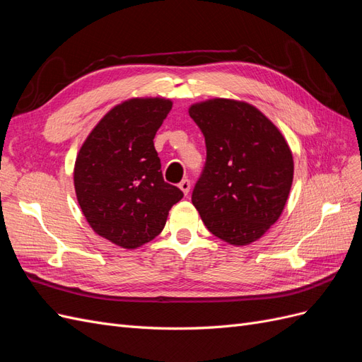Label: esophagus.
<instances>
[{
  "label": "esophagus",
  "mask_w": 362,
  "mask_h": 362,
  "mask_svg": "<svg viewBox=\"0 0 362 362\" xmlns=\"http://www.w3.org/2000/svg\"><path fill=\"white\" fill-rule=\"evenodd\" d=\"M180 189L182 190L184 194H189V192H190V180L184 178V180L180 182Z\"/></svg>",
  "instance_id": "1"
}]
</instances>
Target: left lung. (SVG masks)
<instances>
[{
	"label": "left lung",
	"instance_id": "left-lung-1",
	"mask_svg": "<svg viewBox=\"0 0 362 362\" xmlns=\"http://www.w3.org/2000/svg\"><path fill=\"white\" fill-rule=\"evenodd\" d=\"M206 160L192 193L208 231L229 245L255 242L275 223L293 182V156L279 129L247 103L216 100L190 107Z\"/></svg>",
	"mask_w": 362,
	"mask_h": 362
}]
</instances>
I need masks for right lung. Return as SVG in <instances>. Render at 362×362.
<instances>
[{
    "instance_id": "obj_1",
    "label": "right lung",
    "mask_w": 362,
    "mask_h": 362,
    "mask_svg": "<svg viewBox=\"0 0 362 362\" xmlns=\"http://www.w3.org/2000/svg\"><path fill=\"white\" fill-rule=\"evenodd\" d=\"M172 110L164 98L112 108L86 139L74 169L76 199L93 231L125 249L151 242L184 193L163 180L154 137Z\"/></svg>"
}]
</instances>
